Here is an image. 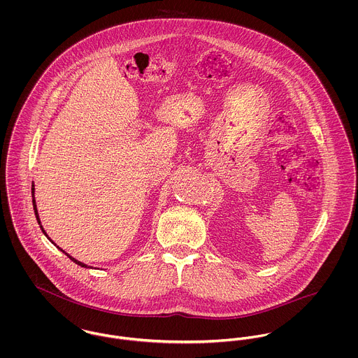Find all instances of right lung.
Wrapping results in <instances>:
<instances>
[{
  "label": "right lung",
  "instance_id": "obj_1",
  "mask_svg": "<svg viewBox=\"0 0 358 358\" xmlns=\"http://www.w3.org/2000/svg\"><path fill=\"white\" fill-rule=\"evenodd\" d=\"M34 190H36V189H34V183H33V185H31V197H33V208H34V213H36V217H37V222H38V224H40V227H41V230H43V233H44V234H45V237H47V238H48V240H50V241H51L52 244H53V245H55V247H56V248H57V250H60V251H62V252H63V254H64V255L67 256V257H70V260H73V262H74V263H76V264H78V266H81V267H85V268H91V266H88V264H85V263H83V262H80V260H77V259H76V257H73V256L69 255V254H67V252H64V251H63V250H62V248H59V247H57V245H56V244H55V243H53V241H52L51 238H50V237H48V234H47V231H45V230H44V227H43V224H41V220H40V215H38V210H37V204H36V197H34Z\"/></svg>",
  "mask_w": 358,
  "mask_h": 358
}]
</instances>
